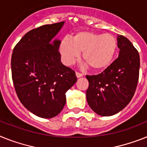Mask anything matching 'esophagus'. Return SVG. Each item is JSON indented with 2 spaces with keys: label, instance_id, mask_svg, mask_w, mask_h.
<instances>
[{
  "label": "esophagus",
  "instance_id": "34e87169",
  "mask_svg": "<svg viewBox=\"0 0 147 147\" xmlns=\"http://www.w3.org/2000/svg\"><path fill=\"white\" fill-rule=\"evenodd\" d=\"M76 76L77 78H80V77H82V76H83V74H82V73L80 72H78V71H76Z\"/></svg>",
  "mask_w": 147,
  "mask_h": 147
}]
</instances>
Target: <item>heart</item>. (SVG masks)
I'll return each mask as SVG.
<instances>
[{"label":"heart","mask_w":147,"mask_h":147,"mask_svg":"<svg viewBox=\"0 0 147 147\" xmlns=\"http://www.w3.org/2000/svg\"><path fill=\"white\" fill-rule=\"evenodd\" d=\"M117 49V41L110 34H101L92 31H81L72 40L64 38L59 51L63 62L67 65L74 63L82 52V59L95 71L106 69L111 64Z\"/></svg>","instance_id":"obj_1"}]
</instances>
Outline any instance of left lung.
Segmentation results:
<instances>
[{"mask_svg":"<svg viewBox=\"0 0 147 147\" xmlns=\"http://www.w3.org/2000/svg\"><path fill=\"white\" fill-rule=\"evenodd\" d=\"M119 55L103 72L86 75L87 102L97 114L114 115L124 109L134 96L139 80L140 56L130 40L117 37Z\"/></svg>","mask_w":147,"mask_h":147,"instance_id":"left-lung-1","label":"left lung"}]
</instances>
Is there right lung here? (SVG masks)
<instances>
[{
  "instance_id": "1",
  "label": "right lung",
  "mask_w": 147,
  "mask_h": 147,
  "mask_svg": "<svg viewBox=\"0 0 147 147\" xmlns=\"http://www.w3.org/2000/svg\"><path fill=\"white\" fill-rule=\"evenodd\" d=\"M64 22L26 33L14 47L12 79L23 106L36 116H56L66 103L65 93L76 82L75 71L61 62L60 40H53Z\"/></svg>"
}]
</instances>
